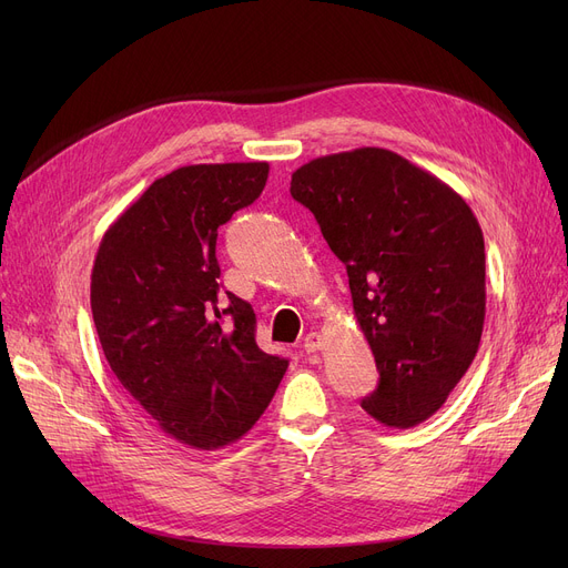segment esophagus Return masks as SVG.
I'll return each instance as SVG.
<instances>
[{"label":"esophagus","instance_id":"esophagus-1","mask_svg":"<svg viewBox=\"0 0 568 568\" xmlns=\"http://www.w3.org/2000/svg\"><path fill=\"white\" fill-rule=\"evenodd\" d=\"M322 345H324V338L317 334V332H311V334H306V338H304V349L311 354V352H317V349H322Z\"/></svg>","mask_w":568,"mask_h":568}]
</instances>
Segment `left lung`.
Here are the masks:
<instances>
[{
  "mask_svg": "<svg viewBox=\"0 0 568 568\" xmlns=\"http://www.w3.org/2000/svg\"><path fill=\"white\" fill-rule=\"evenodd\" d=\"M290 193L347 268L354 315L379 371L362 407L389 428L424 424L479 349V221L449 184L379 146L308 161L292 172Z\"/></svg>",
  "mask_w": 568,
  "mask_h": 568,
  "instance_id": "obj_1",
  "label": "left lung"
}]
</instances>
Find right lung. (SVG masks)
I'll return each instance as SVG.
<instances>
[{"label": "right lung", "instance_id": "obj_1", "mask_svg": "<svg viewBox=\"0 0 568 568\" xmlns=\"http://www.w3.org/2000/svg\"><path fill=\"white\" fill-rule=\"evenodd\" d=\"M266 176L264 161L172 170L105 230L94 260L92 313L112 373L191 449L242 439L287 371L257 347L251 304L219 283V227Z\"/></svg>", "mask_w": 568, "mask_h": 568}]
</instances>
